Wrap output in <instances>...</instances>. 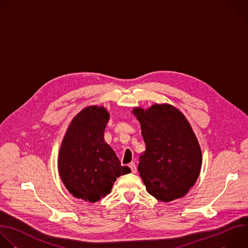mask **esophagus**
I'll return each instance as SVG.
<instances>
[{"label": "esophagus", "mask_w": 248, "mask_h": 248, "mask_svg": "<svg viewBox=\"0 0 248 248\" xmlns=\"http://www.w3.org/2000/svg\"><path fill=\"white\" fill-rule=\"evenodd\" d=\"M129 168H130L132 173H135L137 171V167H136V164L134 162H130L129 163Z\"/></svg>", "instance_id": "obj_1"}]
</instances>
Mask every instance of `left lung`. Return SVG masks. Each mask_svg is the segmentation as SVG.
<instances>
[{
    "label": "left lung",
    "instance_id": "8db88e82",
    "mask_svg": "<svg viewBox=\"0 0 248 248\" xmlns=\"http://www.w3.org/2000/svg\"><path fill=\"white\" fill-rule=\"evenodd\" d=\"M132 114L141 124L146 150L139 155L138 171L150 195L163 202L184 197L202 169L198 138L182 112L163 103Z\"/></svg>",
    "mask_w": 248,
    "mask_h": 248
}]
</instances>
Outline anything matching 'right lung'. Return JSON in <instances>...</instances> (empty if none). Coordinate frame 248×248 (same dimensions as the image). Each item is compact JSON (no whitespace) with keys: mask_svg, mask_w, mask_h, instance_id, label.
Returning <instances> with one entry per match:
<instances>
[{"mask_svg":"<svg viewBox=\"0 0 248 248\" xmlns=\"http://www.w3.org/2000/svg\"><path fill=\"white\" fill-rule=\"evenodd\" d=\"M110 115L103 106L79 111L62 140L57 167L62 183L76 199L96 202L105 198L121 175L130 172L122 167L114 150L105 142L104 130Z\"/></svg>","mask_w":248,"mask_h":248,"instance_id":"obj_1","label":"right lung"}]
</instances>
